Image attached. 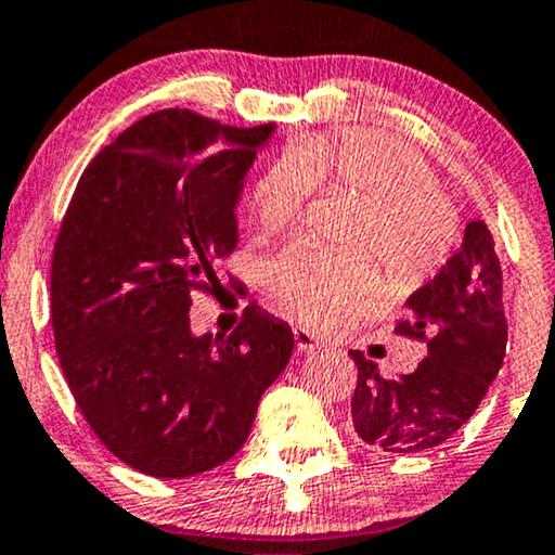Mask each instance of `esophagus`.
Instances as JSON below:
<instances>
[{"instance_id": "obj_1", "label": "esophagus", "mask_w": 555, "mask_h": 555, "mask_svg": "<svg viewBox=\"0 0 555 555\" xmlns=\"http://www.w3.org/2000/svg\"><path fill=\"white\" fill-rule=\"evenodd\" d=\"M295 333V346H297V351H320L323 349V341H320V338L315 336V333H310L307 328H302V325H299V328H295L292 331Z\"/></svg>"}]
</instances>
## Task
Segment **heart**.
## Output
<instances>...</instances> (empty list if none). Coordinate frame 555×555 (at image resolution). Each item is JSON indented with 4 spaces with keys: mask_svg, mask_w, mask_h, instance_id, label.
I'll return each instance as SVG.
<instances>
[{
    "mask_svg": "<svg viewBox=\"0 0 555 555\" xmlns=\"http://www.w3.org/2000/svg\"><path fill=\"white\" fill-rule=\"evenodd\" d=\"M318 185L357 193L344 243L372 250L400 289H416L450 258L460 209L411 144L379 129L310 133L273 157L250 183V209L263 232L305 217ZM266 286L299 323L328 331L379 295L383 279L366 253L292 245L263 271Z\"/></svg>",
    "mask_w": 555,
    "mask_h": 555,
    "instance_id": "heart-1",
    "label": "heart"
}]
</instances>
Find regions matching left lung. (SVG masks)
<instances>
[{
    "label": "left lung",
    "instance_id": "1",
    "mask_svg": "<svg viewBox=\"0 0 555 555\" xmlns=\"http://www.w3.org/2000/svg\"><path fill=\"white\" fill-rule=\"evenodd\" d=\"M396 333L424 341L426 357L411 375L383 377L362 351H349L359 370L353 431L383 452H426L476 413L504 362L502 266L489 227H465L460 250L409 297Z\"/></svg>",
    "mask_w": 555,
    "mask_h": 555
}]
</instances>
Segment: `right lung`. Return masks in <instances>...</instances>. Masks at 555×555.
<instances>
[{
	"instance_id": "right-lung-1",
	"label": "right lung",
	"mask_w": 555,
	"mask_h": 555,
	"mask_svg": "<svg viewBox=\"0 0 555 555\" xmlns=\"http://www.w3.org/2000/svg\"><path fill=\"white\" fill-rule=\"evenodd\" d=\"M271 133L150 113L98 152L64 214L51 260L59 364L100 442L146 476L227 463L295 349L289 325L256 305L230 336H193L189 318L193 292H211L235 250L243 180Z\"/></svg>"
}]
</instances>
